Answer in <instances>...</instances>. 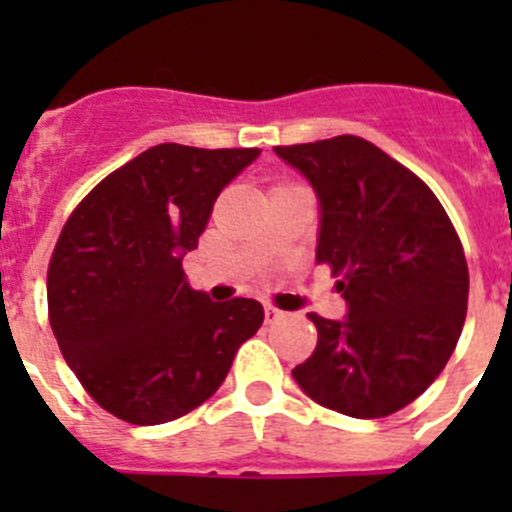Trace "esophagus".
Instances as JSON below:
<instances>
[{"mask_svg": "<svg viewBox=\"0 0 512 512\" xmlns=\"http://www.w3.org/2000/svg\"><path fill=\"white\" fill-rule=\"evenodd\" d=\"M264 315H266V323H277V320L284 318V312L274 305H266Z\"/></svg>", "mask_w": 512, "mask_h": 512, "instance_id": "34e87169", "label": "esophagus"}]
</instances>
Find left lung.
I'll return each instance as SVG.
<instances>
[{
	"instance_id": "1",
	"label": "left lung",
	"mask_w": 512,
	"mask_h": 512,
	"mask_svg": "<svg viewBox=\"0 0 512 512\" xmlns=\"http://www.w3.org/2000/svg\"><path fill=\"white\" fill-rule=\"evenodd\" d=\"M274 151L318 192V264L348 302L346 320L307 315L318 346L292 377L341 415L397 413L443 372L464 328L469 269L454 223L420 176L369 140Z\"/></svg>"
}]
</instances>
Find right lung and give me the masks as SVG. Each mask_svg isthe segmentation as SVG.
<instances>
[{
    "instance_id": "obj_1",
    "label": "right lung",
    "mask_w": 512,
    "mask_h": 512,
    "mask_svg": "<svg viewBox=\"0 0 512 512\" xmlns=\"http://www.w3.org/2000/svg\"><path fill=\"white\" fill-rule=\"evenodd\" d=\"M256 156L161 143L104 176L63 225L48 320L81 387L115 418L158 425L187 415L264 323L256 300L210 302L182 269L217 194Z\"/></svg>"
}]
</instances>
